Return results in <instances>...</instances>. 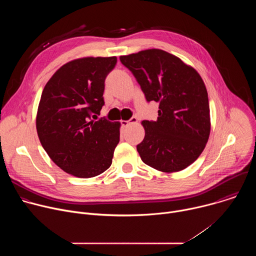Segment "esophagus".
I'll return each instance as SVG.
<instances>
[{"mask_svg": "<svg viewBox=\"0 0 256 256\" xmlns=\"http://www.w3.org/2000/svg\"><path fill=\"white\" fill-rule=\"evenodd\" d=\"M136 122H138L136 118L132 116L130 120H122V126H124V128H126V126H128L130 124H136Z\"/></svg>", "mask_w": 256, "mask_h": 256, "instance_id": "1", "label": "esophagus"}]
</instances>
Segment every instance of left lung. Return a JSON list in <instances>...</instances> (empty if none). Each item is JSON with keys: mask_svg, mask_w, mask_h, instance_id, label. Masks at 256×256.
<instances>
[{"mask_svg": "<svg viewBox=\"0 0 256 256\" xmlns=\"http://www.w3.org/2000/svg\"><path fill=\"white\" fill-rule=\"evenodd\" d=\"M147 101L159 103L156 122L142 120L144 138L136 146L142 161L166 172L192 164L204 151L210 132L206 85L198 72L179 58L152 48L122 56Z\"/></svg>", "mask_w": 256, "mask_h": 256, "instance_id": "obj_1", "label": "left lung"}]
</instances>
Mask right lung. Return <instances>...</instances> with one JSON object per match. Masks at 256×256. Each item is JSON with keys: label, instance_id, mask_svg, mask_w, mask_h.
<instances>
[{"label": "right lung", "instance_id": "obj_1", "mask_svg": "<svg viewBox=\"0 0 256 256\" xmlns=\"http://www.w3.org/2000/svg\"><path fill=\"white\" fill-rule=\"evenodd\" d=\"M116 56L82 58L62 66L46 83L36 130L50 158L64 172L90 178L110 167L120 122L97 120L106 76Z\"/></svg>", "mask_w": 256, "mask_h": 256}]
</instances>
